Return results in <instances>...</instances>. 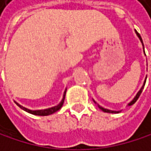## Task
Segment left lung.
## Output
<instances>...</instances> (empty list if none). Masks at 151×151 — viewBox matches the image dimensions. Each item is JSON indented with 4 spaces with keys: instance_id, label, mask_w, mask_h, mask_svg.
<instances>
[{
    "instance_id": "1",
    "label": "left lung",
    "mask_w": 151,
    "mask_h": 151,
    "mask_svg": "<svg viewBox=\"0 0 151 151\" xmlns=\"http://www.w3.org/2000/svg\"><path fill=\"white\" fill-rule=\"evenodd\" d=\"M135 33L137 34V36H138V37L139 39V40H140V42H141V44H142V46H143V49H144V45H143V41H142V39H141V37H140V35L137 32V30H135ZM144 53H145V51H144ZM146 79H147V77H146ZM146 79H145V81H144V84H143V86H141V88H140V90L137 93V94H136V96L133 98V100L132 101H131L129 104H128V106H131V105H132V104H134L135 103H136V101L139 99V95H140V93H141V92H142V90H143V88H144V86H145V83H146ZM93 102L96 104V102L93 100ZM98 105V107H99L103 111H104V112H110V114H118V112H120L121 111H111V110H108V109H105V108H104V107H102V106H100L99 104H97Z\"/></svg>"
}]
</instances>
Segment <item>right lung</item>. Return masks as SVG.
Returning <instances> with one entry per match:
<instances>
[{
  "mask_svg": "<svg viewBox=\"0 0 151 151\" xmlns=\"http://www.w3.org/2000/svg\"><path fill=\"white\" fill-rule=\"evenodd\" d=\"M65 93H66V89L65 90L64 92V94H63V99L61 100V102L56 105V106H53V107H51V108H47V109H44V110H29L26 107H23L22 105L19 104L17 102H15V104L19 107L21 108L22 110H24L25 111L29 112V114H34V115H40V116H47V115H50L52 114H54V112L58 111V110L61 109V107L63 106V104H64V101H65Z\"/></svg>",
  "mask_w": 151,
  "mask_h": 151,
  "instance_id": "obj_1",
  "label": "right lung"
}]
</instances>
